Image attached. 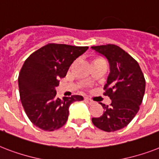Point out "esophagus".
Wrapping results in <instances>:
<instances>
[{
  "mask_svg": "<svg viewBox=\"0 0 159 159\" xmlns=\"http://www.w3.org/2000/svg\"><path fill=\"white\" fill-rule=\"evenodd\" d=\"M84 100H85V101H86V103H87V104H93L94 103H95V102L93 101L92 100H91V99H89V98H87V97L85 98Z\"/></svg>",
  "mask_w": 159,
  "mask_h": 159,
  "instance_id": "1",
  "label": "esophagus"
}]
</instances>
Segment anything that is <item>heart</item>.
I'll list each match as a JSON object with an SVG mask.
<instances>
[{
	"instance_id": "1",
	"label": "heart",
	"mask_w": 159,
	"mask_h": 159,
	"mask_svg": "<svg viewBox=\"0 0 159 159\" xmlns=\"http://www.w3.org/2000/svg\"><path fill=\"white\" fill-rule=\"evenodd\" d=\"M96 59H95V60H96Z\"/></svg>"
}]
</instances>
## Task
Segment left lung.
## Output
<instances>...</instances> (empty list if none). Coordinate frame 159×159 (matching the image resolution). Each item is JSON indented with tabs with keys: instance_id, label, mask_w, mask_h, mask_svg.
I'll return each mask as SVG.
<instances>
[{
	"instance_id": "8db88e82",
	"label": "left lung",
	"mask_w": 159,
	"mask_h": 159,
	"mask_svg": "<svg viewBox=\"0 0 159 159\" xmlns=\"http://www.w3.org/2000/svg\"><path fill=\"white\" fill-rule=\"evenodd\" d=\"M91 48L109 60L110 65L104 95L112 100L100 117H92L93 124L102 131L111 132L123 128L131 122L142 103L145 79L138 62L128 53L113 44Z\"/></svg>"
}]
</instances>
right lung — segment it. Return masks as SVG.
Masks as SVG:
<instances>
[{"label":"right lung","mask_w":159,"mask_h":159,"mask_svg":"<svg viewBox=\"0 0 159 159\" xmlns=\"http://www.w3.org/2000/svg\"><path fill=\"white\" fill-rule=\"evenodd\" d=\"M88 46L49 43L31 54L19 75L20 100L31 122L44 131H52L66 123L72 103L82 101V95L60 100L55 87L66 76L73 62Z\"/></svg>","instance_id":"add662e5"}]
</instances>
